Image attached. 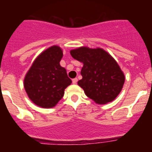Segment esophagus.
Returning <instances> with one entry per match:
<instances>
[{
	"mask_svg": "<svg viewBox=\"0 0 152 152\" xmlns=\"http://www.w3.org/2000/svg\"><path fill=\"white\" fill-rule=\"evenodd\" d=\"M77 78H74V79H72V83H73L74 84H77Z\"/></svg>",
	"mask_w": 152,
	"mask_h": 152,
	"instance_id": "obj_1",
	"label": "esophagus"
}]
</instances>
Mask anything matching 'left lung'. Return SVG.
I'll return each mask as SVG.
<instances>
[{
    "instance_id": "left-lung-1",
    "label": "left lung",
    "mask_w": 152,
    "mask_h": 152,
    "mask_svg": "<svg viewBox=\"0 0 152 152\" xmlns=\"http://www.w3.org/2000/svg\"><path fill=\"white\" fill-rule=\"evenodd\" d=\"M70 53L83 63L77 84L87 96L97 104H106L116 99L123 89L125 75L113 58L101 48L82 46Z\"/></svg>"
}]
</instances>
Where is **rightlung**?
Listing matches in <instances>:
<instances>
[{"instance_id": "right-lung-1", "label": "right lung", "mask_w": 152, "mask_h": 152, "mask_svg": "<svg viewBox=\"0 0 152 152\" xmlns=\"http://www.w3.org/2000/svg\"><path fill=\"white\" fill-rule=\"evenodd\" d=\"M63 51L52 45L41 52L25 75L24 89L34 104L42 108L56 107L72 84L66 69L60 65Z\"/></svg>"}]
</instances>
